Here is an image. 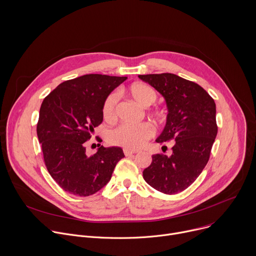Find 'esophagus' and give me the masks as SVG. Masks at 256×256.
<instances>
[{"instance_id":"esophagus-1","label":"esophagus","mask_w":256,"mask_h":256,"mask_svg":"<svg viewBox=\"0 0 256 256\" xmlns=\"http://www.w3.org/2000/svg\"><path fill=\"white\" fill-rule=\"evenodd\" d=\"M124 155H126V156H132V155L136 154V151H132V150L124 149Z\"/></svg>"}]
</instances>
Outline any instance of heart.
Instances as JSON below:
<instances>
[{"label":"heart","mask_w":256,"mask_h":256,"mask_svg":"<svg viewBox=\"0 0 256 256\" xmlns=\"http://www.w3.org/2000/svg\"><path fill=\"white\" fill-rule=\"evenodd\" d=\"M128 95L142 107H149L157 100L156 91L144 83H134L128 90ZM118 98L114 94L108 95L102 104V116L107 122L116 120ZM154 134L152 126L148 124H124L109 134L110 142L128 149H140Z\"/></svg>","instance_id":"heart-1"}]
</instances>
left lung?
<instances>
[{"label": "left lung", "instance_id": "left-lung-1", "mask_svg": "<svg viewBox=\"0 0 256 256\" xmlns=\"http://www.w3.org/2000/svg\"><path fill=\"white\" fill-rule=\"evenodd\" d=\"M138 78L154 87L167 104L166 124L156 142L175 140L170 156H152V163L142 171V177L158 192H181L194 184L210 159L218 132L216 103L198 84L170 72Z\"/></svg>", "mask_w": 256, "mask_h": 256}]
</instances>
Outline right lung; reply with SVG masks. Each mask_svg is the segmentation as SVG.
<instances>
[{"mask_svg":"<svg viewBox=\"0 0 256 256\" xmlns=\"http://www.w3.org/2000/svg\"><path fill=\"white\" fill-rule=\"evenodd\" d=\"M126 80L84 75L62 82L44 99L36 130L48 171L64 192L94 194L108 184L124 157L122 148H104L100 144L97 152L88 156L85 142L103 120L104 99Z\"/></svg>","mask_w":256,"mask_h":256,"instance_id":"obj_1","label":"right lung"}]
</instances>
